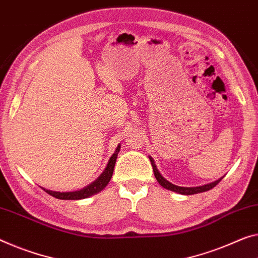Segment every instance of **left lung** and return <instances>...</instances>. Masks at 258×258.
Instances as JSON below:
<instances>
[{
  "mask_svg": "<svg viewBox=\"0 0 258 258\" xmlns=\"http://www.w3.org/2000/svg\"><path fill=\"white\" fill-rule=\"evenodd\" d=\"M149 158H150V161H151L154 176H156L157 181L159 182V184L161 185V187H164L165 189H167V190H170V191L181 194V195H194V194L208 191V190L212 189L213 187H216V185L221 181V179H223V177H221V179L217 180L215 182H212V183L200 185V187H179V185H175V184L170 183V182L166 180L165 177H162L161 174L159 173V170L157 169V166H156V164H154V160L152 159L151 157H149Z\"/></svg>",
  "mask_w": 258,
  "mask_h": 258,
  "instance_id": "left-lung-1",
  "label": "left lung"
}]
</instances>
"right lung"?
I'll use <instances>...</instances> for the list:
<instances>
[{"mask_svg":"<svg viewBox=\"0 0 258 258\" xmlns=\"http://www.w3.org/2000/svg\"><path fill=\"white\" fill-rule=\"evenodd\" d=\"M120 152V145L116 148V151L114 152V154L110 157V159L107 164V167L105 168L104 172L101 173V175L98 177V179L92 182V183L89 184L88 187L83 188L81 190H77V191H69V192H60V191H53V190H48L42 188L47 194H49L50 196H53L55 198H58V200H83V198H88L90 196L94 195L99 191H101L108 182L112 179L113 175V170H114V166H115V161L117 158V154Z\"/></svg>","mask_w":258,"mask_h":258,"instance_id":"add662e5","label":"right lung"}]
</instances>
